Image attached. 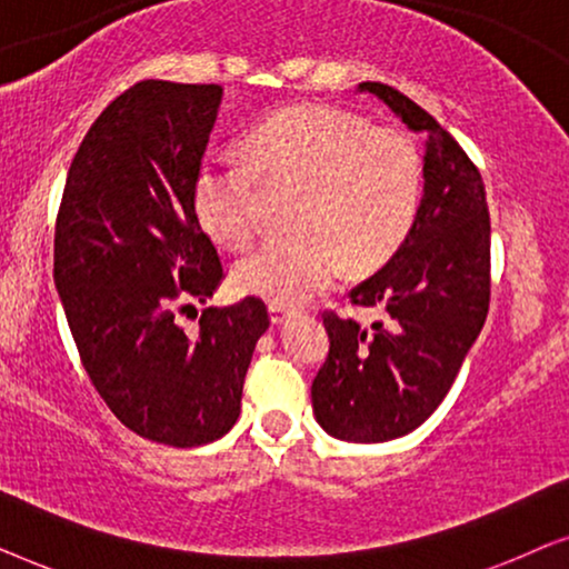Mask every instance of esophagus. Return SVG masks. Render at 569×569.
Instances as JSON below:
<instances>
[{"mask_svg":"<svg viewBox=\"0 0 569 569\" xmlns=\"http://www.w3.org/2000/svg\"><path fill=\"white\" fill-rule=\"evenodd\" d=\"M269 316H271V323L282 326L287 318H290V310H287L284 306H277V302H269Z\"/></svg>","mask_w":569,"mask_h":569,"instance_id":"obj_1","label":"esophagus"}]
</instances>
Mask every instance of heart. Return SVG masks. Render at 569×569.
<instances>
[{
    "label": "heart",
    "instance_id": "1",
    "mask_svg": "<svg viewBox=\"0 0 569 569\" xmlns=\"http://www.w3.org/2000/svg\"><path fill=\"white\" fill-rule=\"evenodd\" d=\"M246 162L207 154L193 173V212L207 236L243 248L259 230L261 186L292 189V232L271 238L232 269L240 292L302 306L341 269L370 271L407 240L422 201V152L407 131L370 127L331 106L300 103L261 121Z\"/></svg>",
    "mask_w": 569,
    "mask_h": 569
}]
</instances>
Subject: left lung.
Returning <instances> with one entry per match:
<instances>
[{"label": "left lung", "mask_w": 569, "mask_h": 569, "mask_svg": "<svg viewBox=\"0 0 569 569\" xmlns=\"http://www.w3.org/2000/svg\"><path fill=\"white\" fill-rule=\"evenodd\" d=\"M409 131L425 134L417 220L386 267L349 292L386 321L362 329L326 313L329 357L310 386L316 422L347 442L417 430L453 386L489 310V212L479 170L425 108L383 82H360Z\"/></svg>", "instance_id": "1"}]
</instances>
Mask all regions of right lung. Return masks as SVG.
Returning a JSON list of instances; mask_svg holds the SVG:
<instances>
[{
  "label": "right lung",
  "instance_id": "add662e5",
  "mask_svg": "<svg viewBox=\"0 0 569 569\" xmlns=\"http://www.w3.org/2000/svg\"><path fill=\"white\" fill-rule=\"evenodd\" d=\"M222 100L220 84L144 80L98 116L57 217L53 282L82 365L131 432L173 448L222 438L240 415L267 306L178 313L222 282L191 183Z\"/></svg>",
  "mask_w": 569,
  "mask_h": 569
}]
</instances>
